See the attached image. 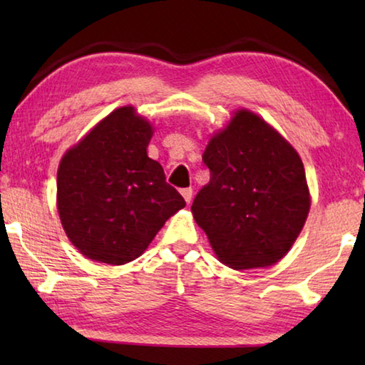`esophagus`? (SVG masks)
Wrapping results in <instances>:
<instances>
[{
    "mask_svg": "<svg viewBox=\"0 0 365 365\" xmlns=\"http://www.w3.org/2000/svg\"><path fill=\"white\" fill-rule=\"evenodd\" d=\"M182 196L185 197V201H187V205H190L191 197H193V190H191V188H183L182 190Z\"/></svg>",
    "mask_w": 365,
    "mask_h": 365,
    "instance_id": "esophagus-1",
    "label": "esophagus"
}]
</instances>
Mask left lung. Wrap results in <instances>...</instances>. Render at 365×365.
Segmentation results:
<instances>
[{"mask_svg": "<svg viewBox=\"0 0 365 365\" xmlns=\"http://www.w3.org/2000/svg\"><path fill=\"white\" fill-rule=\"evenodd\" d=\"M211 180L191 211L222 262L242 270L287 255L311 207L302 160L261 117L242 109L209 141Z\"/></svg>", "mask_w": 365, "mask_h": 365, "instance_id": "8db88e82", "label": "left lung"}]
</instances>
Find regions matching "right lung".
Masks as SVG:
<instances>
[{"label":"right lung","mask_w":365,"mask_h":365,"mask_svg":"<svg viewBox=\"0 0 365 365\" xmlns=\"http://www.w3.org/2000/svg\"><path fill=\"white\" fill-rule=\"evenodd\" d=\"M153 128L130 106L103 119L66 153L58 170V211L83 256L122 265L137 259L172 214L185 207L148 158Z\"/></svg>","instance_id":"add662e5"}]
</instances>
